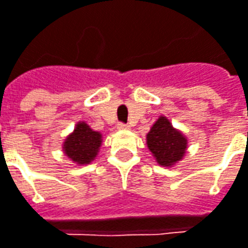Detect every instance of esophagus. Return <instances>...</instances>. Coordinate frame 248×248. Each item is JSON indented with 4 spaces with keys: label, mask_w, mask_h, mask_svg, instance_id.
Instances as JSON below:
<instances>
[{
    "label": "esophagus",
    "mask_w": 248,
    "mask_h": 248,
    "mask_svg": "<svg viewBox=\"0 0 248 248\" xmlns=\"http://www.w3.org/2000/svg\"><path fill=\"white\" fill-rule=\"evenodd\" d=\"M118 129H121V130H124V129H129V124H118Z\"/></svg>",
    "instance_id": "1"
}]
</instances>
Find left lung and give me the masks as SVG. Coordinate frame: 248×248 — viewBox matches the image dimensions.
<instances>
[{"mask_svg":"<svg viewBox=\"0 0 248 248\" xmlns=\"http://www.w3.org/2000/svg\"><path fill=\"white\" fill-rule=\"evenodd\" d=\"M146 144L160 166L172 167L183 159L187 138L172 127L166 117H160L146 134Z\"/></svg>","mask_w":248,"mask_h":248,"instance_id":"8db88e82","label":"left lung"}]
</instances>
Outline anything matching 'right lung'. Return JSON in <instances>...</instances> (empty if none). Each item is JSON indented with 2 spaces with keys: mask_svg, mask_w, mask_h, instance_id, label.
<instances>
[{
  "mask_svg": "<svg viewBox=\"0 0 248 248\" xmlns=\"http://www.w3.org/2000/svg\"><path fill=\"white\" fill-rule=\"evenodd\" d=\"M102 145V134L93 131L85 122L76 124L75 131L69 134L63 142V153L78 166L89 164L95 160Z\"/></svg>",
  "mask_w": 248,
  "mask_h": 248,
  "instance_id": "obj_1",
  "label": "right lung"
}]
</instances>
